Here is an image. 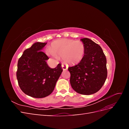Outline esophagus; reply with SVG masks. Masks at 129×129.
Wrapping results in <instances>:
<instances>
[{
  "label": "esophagus",
  "instance_id": "obj_1",
  "mask_svg": "<svg viewBox=\"0 0 129 129\" xmlns=\"http://www.w3.org/2000/svg\"><path fill=\"white\" fill-rule=\"evenodd\" d=\"M61 66H62V69H63V71H64V70H67L68 69V66H67L64 64H62Z\"/></svg>",
  "mask_w": 129,
  "mask_h": 129
}]
</instances>
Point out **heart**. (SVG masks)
I'll return each instance as SVG.
<instances>
[{"mask_svg":"<svg viewBox=\"0 0 129 129\" xmlns=\"http://www.w3.org/2000/svg\"><path fill=\"white\" fill-rule=\"evenodd\" d=\"M85 51L84 43L80 40L60 39L54 41L47 50L48 55L62 57V59L68 64H76L84 57Z\"/></svg>","mask_w":129,"mask_h":129,"instance_id":"b5f03b06","label":"heart"}]
</instances>
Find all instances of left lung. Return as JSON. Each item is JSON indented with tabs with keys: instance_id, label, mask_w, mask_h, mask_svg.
Instances as JSON below:
<instances>
[{
	"instance_id": "8db88e82",
	"label": "left lung",
	"mask_w": 129,
	"mask_h": 129,
	"mask_svg": "<svg viewBox=\"0 0 129 129\" xmlns=\"http://www.w3.org/2000/svg\"><path fill=\"white\" fill-rule=\"evenodd\" d=\"M81 40L85 45V54L79 63L68 68L70 83L77 93L91 95L100 90L107 79V59L98 44L88 38Z\"/></svg>"
}]
</instances>
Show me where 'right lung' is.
Segmentation results:
<instances>
[{
	"label": "right lung",
	"mask_w": 129,
	"mask_h": 129,
	"mask_svg": "<svg viewBox=\"0 0 129 129\" xmlns=\"http://www.w3.org/2000/svg\"><path fill=\"white\" fill-rule=\"evenodd\" d=\"M47 43L36 42L24 50L18 62V84L25 94L34 98L49 95L63 71L58 63L55 68L47 64L49 57L41 51Z\"/></svg>",
	"instance_id": "right-lung-1"
}]
</instances>
